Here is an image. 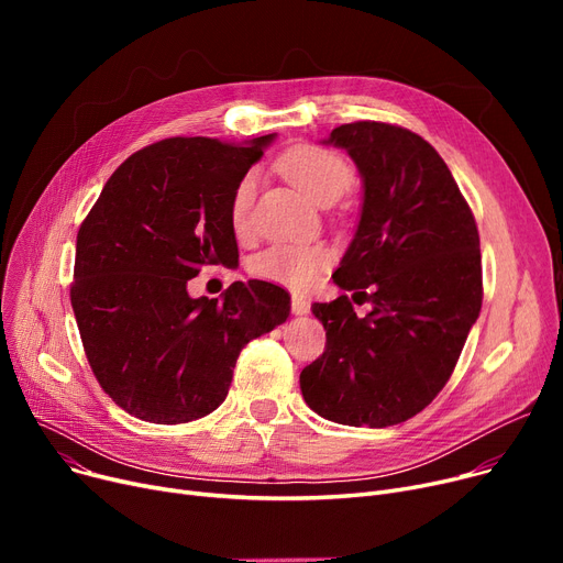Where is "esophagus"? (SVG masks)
Listing matches in <instances>:
<instances>
[{"instance_id": "obj_1", "label": "esophagus", "mask_w": 563, "mask_h": 563, "mask_svg": "<svg viewBox=\"0 0 563 563\" xmlns=\"http://www.w3.org/2000/svg\"><path fill=\"white\" fill-rule=\"evenodd\" d=\"M291 312L294 314H308L310 312V301L303 297V294H291Z\"/></svg>"}]
</instances>
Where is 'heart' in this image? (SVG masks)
<instances>
[{
  "label": "heart",
  "mask_w": 563,
  "mask_h": 563,
  "mask_svg": "<svg viewBox=\"0 0 563 563\" xmlns=\"http://www.w3.org/2000/svg\"><path fill=\"white\" fill-rule=\"evenodd\" d=\"M278 168L314 202L338 198L351 183L349 164L333 151L317 145L291 147L278 159ZM255 191L257 173L249 170L230 198V225L236 234H244L251 225ZM327 262L329 249L319 242H278L257 253L249 266L253 276L262 280L299 289L308 287Z\"/></svg>",
  "instance_id": "obj_1"
}]
</instances>
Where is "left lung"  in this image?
Returning <instances> with one entry per match:
<instances>
[{
    "mask_svg": "<svg viewBox=\"0 0 563 563\" xmlns=\"http://www.w3.org/2000/svg\"><path fill=\"white\" fill-rule=\"evenodd\" d=\"M321 143L342 147L363 180L356 234L333 280L361 289L314 303L327 351L301 372L306 404L338 424L383 429L433 401L482 310L479 232L448 164L422 136L361 121Z\"/></svg>",
    "mask_w": 563,
    "mask_h": 563,
    "instance_id": "obj_1",
    "label": "left lung"
}]
</instances>
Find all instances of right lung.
<instances>
[{"label": "right lung", "mask_w": 563, "mask_h": 563, "mask_svg": "<svg viewBox=\"0 0 563 563\" xmlns=\"http://www.w3.org/2000/svg\"><path fill=\"white\" fill-rule=\"evenodd\" d=\"M274 139L147 145L113 170L77 232L70 303L86 358L143 422L210 416L244 344L289 317V294L264 280H236L221 299L187 291L202 264L240 260L230 198Z\"/></svg>", "instance_id": "right-lung-1"}]
</instances>
